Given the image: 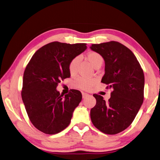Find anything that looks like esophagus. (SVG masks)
Masks as SVG:
<instances>
[{"label": "esophagus", "instance_id": "obj_1", "mask_svg": "<svg viewBox=\"0 0 160 160\" xmlns=\"http://www.w3.org/2000/svg\"><path fill=\"white\" fill-rule=\"evenodd\" d=\"M89 95L88 94V93H82V98H87V96H89Z\"/></svg>", "mask_w": 160, "mask_h": 160}]
</instances>
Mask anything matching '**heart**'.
<instances>
[{
  "label": "heart",
  "instance_id": "1",
  "mask_svg": "<svg viewBox=\"0 0 160 160\" xmlns=\"http://www.w3.org/2000/svg\"><path fill=\"white\" fill-rule=\"evenodd\" d=\"M87 58L93 67H96L98 65H102L103 58L99 53L96 52H89L87 55ZM80 64V58L76 57L71 59L68 64V71L71 75L76 73L78 66ZM96 82L95 78H87L83 77H78L74 80V86L78 89L87 90L94 85Z\"/></svg>",
  "mask_w": 160,
  "mask_h": 160
}]
</instances>
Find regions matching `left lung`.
<instances>
[{"label":"left lung","mask_w":160,"mask_h":160,"mask_svg":"<svg viewBox=\"0 0 160 160\" xmlns=\"http://www.w3.org/2000/svg\"><path fill=\"white\" fill-rule=\"evenodd\" d=\"M91 49L105 60L101 82L114 89L108 102L101 95H93L96 104L91 109V119L102 132L118 134L130 126L142 105L144 74L134 53L119 42L92 44Z\"/></svg>","instance_id":"1"}]
</instances>
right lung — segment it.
Segmentation results:
<instances>
[{"label": "right lung", "mask_w": 160, "mask_h": 160, "mask_svg": "<svg viewBox=\"0 0 160 160\" xmlns=\"http://www.w3.org/2000/svg\"><path fill=\"white\" fill-rule=\"evenodd\" d=\"M86 45L49 43L34 53L27 64L21 97L31 123L41 132L55 134L69 125L82 93L72 89L64 96L56 88L62 80L70 77L68 64L85 51Z\"/></svg>", "instance_id": "add662e5"}]
</instances>
